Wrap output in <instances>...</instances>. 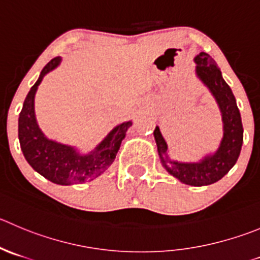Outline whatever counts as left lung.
Instances as JSON below:
<instances>
[{
    "mask_svg": "<svg viewBox=\"0 0 260 260\" xmlns=\"http://www.w3.org/2000/svg\"><path fill=\"white\" fill-rule=\"evenodd\" d=\"M194 60L197 63V75L212 91L222 113L223 138L218 150L198 163H180L171 160L167 155V144L158 126H155L153 134L158 154L169 174L186 185L206 186L221 180L234 167L243 145L244 128L234 93L222 78L216 61L206 52H200Z\"/></svg>",
    "mask_w": 260,
    "mask_h": 260,
    "instance_id": "1",
    "label": "left lung"
}]
</instances>
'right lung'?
Returning <instances> with one entry per match:
<instances>
[{
	"label": "right lung",
	"instance_id": "right-lung-1",
	"mask_svg": "<svg viewBox=\"0 0 260 260\" xmlns=\"http://www.w3.org/2000/svg\"><path fill=\"white\" fill-rule=\"evenodd\" d=\"M54 57L44 66L37 83L31 86L19 115V140L23 154L38 174L58 185L91 181L112 165L132 121L116 126L93 152L81 155L69 145L48 140L41 132L34 115V95L42 79L60 63Z\"/></svg>",
	"mask_w": 260,
	"mask_h": 260
}]
</instances>
